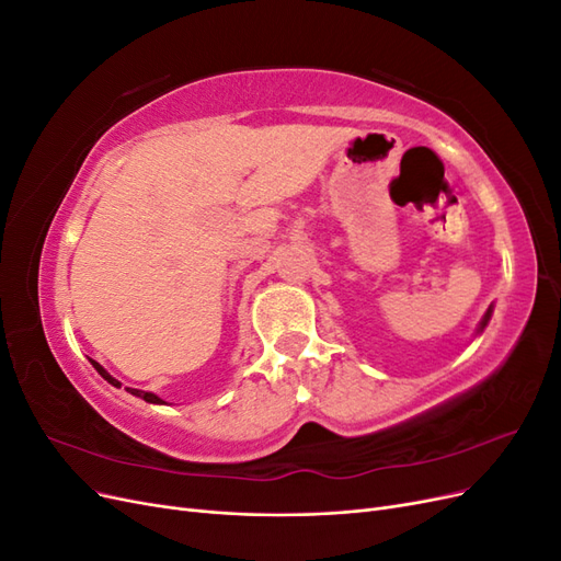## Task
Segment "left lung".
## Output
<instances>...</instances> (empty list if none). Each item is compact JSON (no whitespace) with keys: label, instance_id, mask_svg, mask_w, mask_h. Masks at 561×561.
<instances>
[{"label":"left lung","instance_id":"left-lung-1","mask_svg":"<svg viewBox=\"0 0 561 561\" xmlns=\"http://www.w3.org/2000/svg\"><path fill=\"white\" fill-rule=\"evenodd\" d=\"M491 313H494V307H489V309H486V313H484V316H482V320H480L478 330H474V336H480V334L484 332V328L489 325V320H491Z\"/></svg>","mask_w":561,"mask_h":561}]
</instances>
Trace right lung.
I'll use <instances>...</instances> for the list:
<instances>
[{"label": "right lung", "mask_w": 561, "mask_h": 561, "mask_svg": "<svg viewBox=\"0 0 561 561\" xmlns=\"http://www.w3.org/2000/svg\"><path fill=\"white\" fill-rule=\"evenodd\" d=\"M91 365L98 369V375L100 377H103L107 383H112L114 388H122V381H118V379H114L112 375H110V371L103 367V365H98L95 360H91ZM128 390V393L130 396H135V398H142L145 402H149V404H165L159 396H154V393H149V390H140V388H126Z\"/></svg>", "instance_id": "obj_1"}]
</instances>
